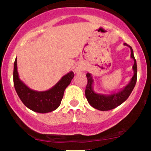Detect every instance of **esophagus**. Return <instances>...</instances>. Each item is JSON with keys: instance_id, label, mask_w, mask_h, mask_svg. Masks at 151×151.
Instances as JSON below:
<instances>
[{"instance_id": "34e87169", "label": "esophagus", "mask_w": 151, "mask_h": 151, "mask_svg": "<svg viewBox=\"0 0 151 151\" xmlns=\"http://www.w3.org/2000/svg\"><path fill=\"white\" fill-rule=\"evenodd\" d=\"M74 71H75L77 74H80V73H81L82 71H83V69H82L80 67L78 66V67H76L75 69H74Z\"/></svg>"}]
</instances>
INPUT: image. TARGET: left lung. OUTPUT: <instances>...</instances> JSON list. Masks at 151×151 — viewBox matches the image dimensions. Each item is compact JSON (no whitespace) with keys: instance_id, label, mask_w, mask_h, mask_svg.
Segmentation results:
<instances>
[{"instance_id":"8db88e82","label":"left lung","mask_w":151,"mask_h":151,"mask_svg":"<svg viewBox=\"0 0 151 151\" xmlns=\"http://www.w3.org/2000/svg\"><path fill=\"white\" fill-rule=\"evenodd\" d=\"M125 46H127L131 50V58L134 60V65L132 69L134 71L133 77L130 82L126 86L120 89L118 92L112 93L109 94H104L96 93L93 89L94 80L91 73H87L86 77L88 79V84L85 89V96L91 106L100 111H108L117 107L123 104L130 96L137 83V62L134 56L133 50L132 47L129 46L127 44L124 43Z\"/></svg>"}]
</instances>
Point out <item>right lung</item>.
Listing matches in <instances>:
<instances>
[{"instance_id": "obj_1", "label": "right lung", "mask_w": 151, "mask_h": 151, "mask_svg": "<svg viewBox=\"0 0 151 151\" xmlns=\"http://www.w3.org/2000/svg\"><path fill=\"white\" fill-rule=\"evenodd\" d=\"M74 74L69 71L61 77L52 88L45 91H38L27 86L19 77L17 58L14 64V85L18 96L25 106L39 113H48L55 110L61 103L63 93L71 83Z\"/></svg>"}]
</instances>
